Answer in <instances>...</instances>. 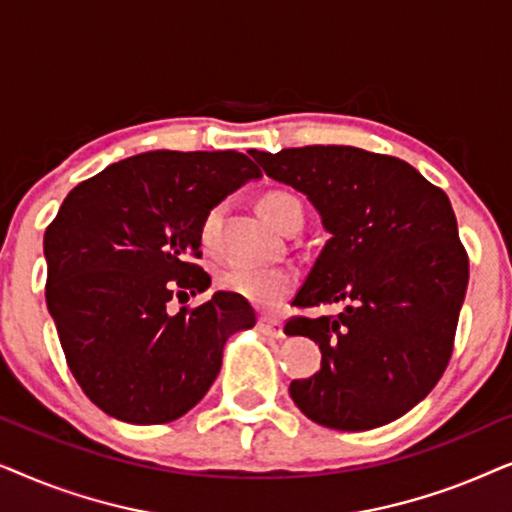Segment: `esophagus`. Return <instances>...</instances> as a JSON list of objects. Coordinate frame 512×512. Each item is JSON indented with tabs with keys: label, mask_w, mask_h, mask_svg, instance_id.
I'll list each match as a JSON object with an SVG mask.
<instances>
[{
	"label": "esophagus",
	"mask_w": 512,
	"mask_h": 512,
	"mask_svg": "<svg viewBox=\"0 0 512 512\" xmlns=\"http://www.w3.org/2000/svg\"><path fill=\"white\" fill-rule=\"evenodd\" d=\"M258 331L263 335H268V338H284V328H282V321L279 319H272V317H261L258 319Z\"/></svg>",
	"instance_id": "esophagus-1"
}]
</instances>
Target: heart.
<instances>
[{"mask_svg": "<svg viewBox=\"0 0 512 512\" xmlns=\"http://www.w3.org/2000/svg\"><path fill=\"white\" fill-rule=\"evenodd\" d=\"M258 212L263 219L275 226L277 230H284L293 219L303 221V205L296 195L286 191H268L258 200ZM219 209H212L205 216L200 228V242L205 249H214L216 242V228H219ZM298 275L291 268H233L221 275V286L230 293H237L249 303L263 310H275L291 296L296 289Z\"/></svg>", "mask_w": 512, "mask_h": 512, "instance_id": "heart-1", "label": "heart"}]
</instances>
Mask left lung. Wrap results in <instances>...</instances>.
<instances>
[{
    "mask_svg": "<svg viewBox=\"0 0 512 512\" xmlns=\"http://www.w3.org/2000/svg\"><path fill=\"white\" fill-rule=\"evenodd\" d=\"M268 177L305 193L331 233L291 305L345 300L338 317H291L286 335L321 349L293 380L305 417L368 431L415 408L443 377L468 286L450 198L401 158L356 146L249 151Z\"/></svg>",
    "mask_w": 512,
    "mask_h": 512,
    "instance_id": "8db88e82",
    "label": "left lung"
}]
</instances>
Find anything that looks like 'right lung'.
Returning <instances> with one entry per match:
<instances>
[{"label": "right lung", "mask_w": 512, "mask_h": 512, "mask_svg": "<svg viewBox=\"0 0 512 512\" xmlns=\"http://www.w3.org/2000/svg\"><path fill=\"white\" fill-rule=\"evenodd\" d=\"M237 151H149L81 181L46 228V305L90 401L128 424H167L207 394L230 335L256 324L230 291L167 310L212 284L200 268L209 209L249 179Z\"/></svg>", "instance_id": "obj_1"}]
</instances>
